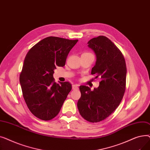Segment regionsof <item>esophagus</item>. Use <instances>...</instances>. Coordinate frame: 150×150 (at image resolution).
<instances>
[{"mask_svg": "<svg viewBox=\"0 0 150 150\" xmlns=\"http://www.w3.org/2000/svg\"><path fill=\"white\" fill-rule=\"evenodd\" d=\"M72 89L74 90H78V86L76 84L72 85Z\"/></svg>", "mask_w": 150, "mask_h": 150, "instance_id": "obj_1", "label": "esophagus"}]
</instances>
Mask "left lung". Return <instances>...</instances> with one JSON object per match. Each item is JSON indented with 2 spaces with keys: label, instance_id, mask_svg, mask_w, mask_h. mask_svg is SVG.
Wrapping results in <instances>:
<instances>
[{
  "label": "left lung",
  "instance_id": "8db88e82",
  "mask_svg": "<svg viewBox=\"0 0 150 150\" xmlns=\"http://www.w3.org/2000/svg\"><path fill=\"white\" fill-rule=\"evenodd\" d=\"M88 44L96 55L91 74L101 80L93 91L86 86H80L81 96L77 107L85 120L94 123L106 119L120 105L125 91L127 70L122 53L106 36L93 38Z\"/></svg>",
  "mask_w": 150,
  "mask_h": 150
}]
</instances>
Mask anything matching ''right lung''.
I'll use <instances>...</instances> for the list:
<instances>
[{
    "mask_svg": "<svg viewBox=\"0 0 150 150\" xmlns=\"http://www.w3.org/2000/svg\"><path fill=\"white\" fill-rule=\"evenodd\" d=\"M78 40L54 36L43 39L26 54L19 81L31 112L43 120L56 117L72 89L69 82L55 83L56 67L65 66L67 55Z\"/></svg>",
    "mask_w": 150,
    "mask_h": 150,
    "instance_id": "1",
    "label": "right lung"
}]
</instances>
